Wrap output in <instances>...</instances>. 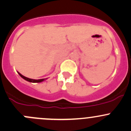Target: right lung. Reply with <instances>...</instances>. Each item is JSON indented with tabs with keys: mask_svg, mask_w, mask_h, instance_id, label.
I'll list each match as a JSON object with an SVG mask.
<instances>
[{
	"mask_svg": "<svg viewBox=\"0 0 131 131\" xmlns=\"http://www.w3.org/2000/svg\"><path fill=\"white\" fill-rule=\"evenodd\" d=\"M18 74L20 75V76L21 77H22L24 79L26 80L27 81H29V82H42V81H43L44 79H38V80H36V79H29V78H27V77H25V76L22 75L21 74V73H20L19 72H18Z\"/></svg>",
	"mask_w": 131,
	"mask_h": 131,
	"instance_id": "right-lung-1",
	"label": "right lung"
}]
</instances>
